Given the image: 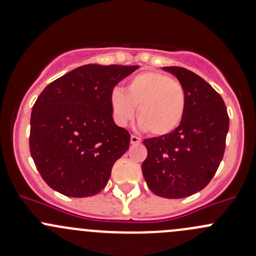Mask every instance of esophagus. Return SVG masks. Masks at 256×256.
Listing matches in <instances>:
<instances>
[{"label":"esophagus","mask_w":256,"mask_h":256,"mask_svg":"<svg viewBox=\"0 0 256 256\" xmlns=\"http://www.w3.org/2000/svg\"><path fill=\"white\" fill-rule=\"evenodd\" d=\"M130 142H131V144H141V138H138V136H135V135H131Z\"/></svg>","instance_id":"1"}]
</instances>
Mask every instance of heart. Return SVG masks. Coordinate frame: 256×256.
I'll use <instances>...</instances> for the list:
<instances>
[{"label":"heart","mask_w":256,"mask_h":256,"mask_svg":"<svg viewBox=\"0 0 256 256\" xmlns=\"http://www.w3.org/2000/svg\"><path fill=\"white\" fill-rule=\"evenodd\" d=\"M109 105L116 125L126 126L135 116L138 125L154 136H166L180 125L186 114L182 84L161 72H142L128 82L125 92L112 90Z\"/></svg>","instance_id":"b5f03b06"}]
</instances>
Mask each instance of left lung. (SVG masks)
Wrapping results in <instances>:
<instances>
[{
    "label": "left lung",
    "mask_w": 256,
    "mask_h": 256,
    "mask_svg": "<svg viewBox=\"0 0 256 256\" xmlns=\"http://www.w3.org/2000/svg\"><path fill=\"white\" fill-rule=\"evenodd\" d=\"M186 92V114L174 132L146 138L142 174L154 194L170 200L202 190L218 170L226 150L229 118L220 95L200 76L164 66Z\"/></svg>",
    "instance_id": "obj_1"
}]
</instances>
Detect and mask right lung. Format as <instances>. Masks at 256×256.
Wrapping results in <instances>:
<instances>
[{"label": "right lung", "instance_id": "add662e5", "mask_svg": "<svg viewBox=\"0 0 256 256\" xmlns=\"http://www.w3.org/2000/svg\"><path fill=\"white\" fill-rule=\"evenodd\" d=\"M138 66L86 64L44 88L30 114V151L50 188L68 197H90L106 186L130 134L110 112L115 85Z\"/></svg>", "mask_w": 256, "mask_h": 256}]
</instances>
